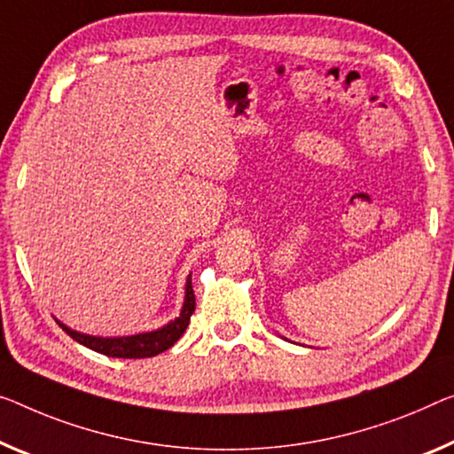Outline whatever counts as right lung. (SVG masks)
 <instances>
[{
  "mask_svg": "<svg viewBox=\"0 0 454 454\" xmlns=\"http://www.w3.org/2000/svg\"><path fill=\"white\" fill-rule=\"evenodd\" d=\"M194 292H192V282L191 276L186 280V292H184V304L180 315L170 320L168 325H164L162 329L150 331V333H139V334H129V337H93V334H82L73 329H68L67 325H62L57 320L59 326H62L68 337H73L76 343L85 345L93 351L107 355V357H120V359H144V357H154V355L170 348L176 340L183 337L186 331L188 320L194 312Z\"/></svg>",
  "mask_w": 454,
  "mask_h": 454,
  "instance_id": "1",
  "label": "right lung"
}]
</instances>
